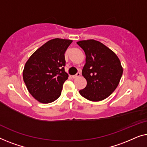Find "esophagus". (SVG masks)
<instances>
[{
  "instance_id": "1",
  "label": "esophagus",
  "mask_w": 147,
  "mask_h": 147,
  "mask_svg": "<svg viewBox=\"0 0 147 147\" xmlns=\"http://www.w3.org/2000/svg\"><path fill=\"white\" fill-rule=\"evenodd\" d=\"M80 76V73H76L75 75H73L72 77H73V78H76L77 77H78V76Z\"/></svg>"
}]
</instances>
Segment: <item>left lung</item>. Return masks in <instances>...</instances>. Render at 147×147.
<instances>
[{
	"label": "left lung",
	"instance_id": "left-lung-1",
	"mask_svg": "<svg viewBox=\"0 0 147 147\" xmlns=\"http://www.w3.org/2000/svg\"><path fill=\"white\" fill-rule=\"evenodd\" d=\"M76 43L86 55L82 74L87 84L79 93L90 101L104 100L119 85L123 73L121 61L113 51L99 41L90 39Z\"/></svg>",
	"mask_w": 147,
	"mask_h": 147
}]
</instances>
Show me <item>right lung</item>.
I'll return each mask as SVG.
<instances>
[{"instance_id": "obj_1", "label": "right lung", "mask_w": 147, "mask_h": 147, "mask_svg": "<svg viewBox=\"0 0 147 147\" xmlns=\"http://www.w3.org/2000/svg\"><path fill=\"white\" fill-rule=\"evenodd\" d=\"M73 40L54 38L30 56L24 65L22 76L30 94L41 103H50L61 94L68 79L65 71V53Z\"/></svg>"}]
</instances>
